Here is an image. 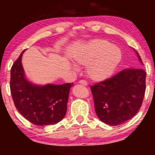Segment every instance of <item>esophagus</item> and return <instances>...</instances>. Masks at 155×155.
I'll return each instance as SVG.
<instances>
[{
    "instance_id": "esophagus-1",
    "label": "esophagus",
    "mask_w": 155,
    "mask_h": 155,
    "mask_svg": "<svg viewBox=\"0 0 155 155\" xmlns=\"http://www.w3.org/2000/svg\"><path fill=\"white\" fill-rule=\"evenodd\" d=\"M79 84L84 85V86H87V81H85V80H80Z\"/></svg>"
}]
</instances>
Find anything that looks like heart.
Returning <instances> with one entry per match:
<instances>
[{
    "mask_svg": "<svg viewBox=\"0 0 155 155\" xmlns=\"http://www.w3.org/2000/svg\"><path fill=\"white\" fill-rule=\"evenodd\" d=\"M122 59V51L118 47L111 45L105 39H95L88 43L76 60L87 65L89 77L95 81L108 79L113 74Z\"/></svg>",
    "mask_w": 155,
    "mask_h": 155,
    "instance_id": "1",
    "label": "heart"
}]
</instances>
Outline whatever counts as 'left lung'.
I'll return each mask as SVG.
<instances>
[{"mask_svg":"<svg viewBox=\"0 0 155 155\" xmlns=\"http://www.w3.org/2000/svg\"><path fill=\"white\" fill-rule=\"evenodd\" d=\"M146 76L143 68H132L90 86L97 117L116 126L134 117L143 103Z\"/></svg>","mask_w":155,"mask_h":155,"instance_id":"left-lung-1","label":"left lung"}]
</instances>
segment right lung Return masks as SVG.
I'll return each mask as SVG.
<instances>
[{"mask_svg":"<svg viewBox=\"0 0 155 155\" xmlns=\"http://www.w3.org/2000/svg\"><path fill=\"white\" fill-rule=\"evenodd\" d=\"M21 53L11 69L10 90L15 107L35 125H49L65 117L70 89L74 83L36 86L25 78Z\"/></svg>","mask_w":155,"mask_h":155,"instance_id":"add662e5","label":"right lung"}]
</instances>
